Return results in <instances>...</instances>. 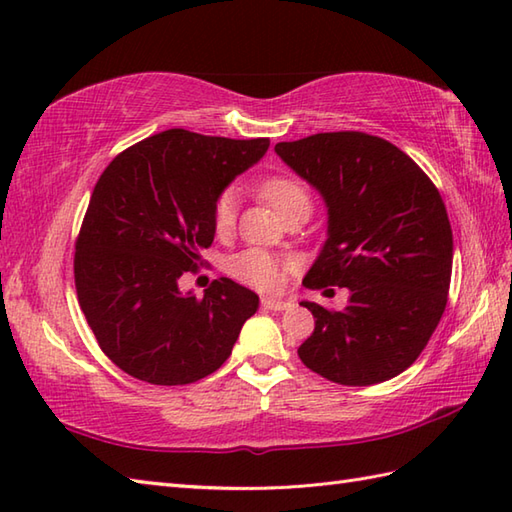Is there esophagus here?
Returning a JSON list of instances; mask_svg holds the SVG:
<instances>
[{
    "label": "esophagus",
    "mask_w": 512,
    "mask_h": 512,
    "mask_svg": "<svg viewBox=\"0 0 512 512\" xmlns=\"http://www.w3.org/2000/svg\"><path fill=\"white\" fill-rule=\"evenodd\" d=\"M292 306L290 301H284V299H275V297H264L262 299V308L264 310H275V312H281V310H288Z\"/></svg>",
    "instance_id": "34e87169"
}]
</instances>
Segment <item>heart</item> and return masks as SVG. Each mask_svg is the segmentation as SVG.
I'll return each instance as SVG.
<instances>
[{"label":"heart","instance_id":"1","mask_svg":"<svg viewBox=\"0 0 512 512\" xmlns=\"http://www.w3.org/2000/svg\"><path fill=\"white\" fill-rule=\"evenodd\" d=\"M259 195L284 217L295 209H310L312 198L303 182L290 176H270L259 184ZM237 217V195L233 189H226L217 195L213 202L211 220L217 235L231 233ZM290 268V259L270 253L266 248H246L228 262L231 273L242 284L257 290H277L281 288Z\"/></svg>","mask_w":512,"mask_h":512}]
</instances>
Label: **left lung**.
Masks as SVG:
<instances>
[{"instance_id": "obj_1", "label": "left lung", "mask_w": 512, "mask_h": 512, "mask_svg": "<svg viewBox=\"0 0 512 512\" xmlns=\"http://www.w3.org/2000/svg\"><path fill=\"white\" fill-rule=\"evenodd\" d=\"M275 151L328 204V242L303 286L350 290L343 310L301 301L314 317L301 363L350 387L398 376L447 308L453 233L440 191L405 151L363 132L314 134Z\"/></svg>"}]
</instances>
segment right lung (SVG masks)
I'll return each mask as SVG.
<instances>
[{
	"instance_id": "add662e5",
	"label": "right lung",
	"mask_w": 512,
	"mask_h": 512,
	"mask_svg": "<svg viewBox=\"0 0 512 512\" xmlns=\"http://www.w3.org/2000/svg\"><path fill=\"white\" fill-rule=\"evenodd\" d=\"M268 138L167 129L101 173L74 253L79 306L99 347L151 385H189L220 369L259 297L220 277L198 299L178 279L213 244V202L266 154Z\"/></svg>"
}]
</instances>
